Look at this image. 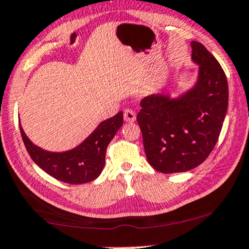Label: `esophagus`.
<instances>
[{"instance_id": "obj_1", "label": "esophagus", "mask_w": 249, "mask_h": 249, "mask_svg": "<svg viewBox=\"0 0 249 249\" xmlns=\"http://www.w3.org/2000/svg\"><path fill=\"white\" fill-rule=\"evenodd\" d=\"M124 119L125 122L127 123H133L135 122V119H137V116H135V112L133 110H131V109H126V110L124 111Z\"/></svg>"}]
</instances>
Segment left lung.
<instances>
[{
    "instance_id": "left-lung-1",
    "label": "left lung",
    "mask_w": 249,
    "mask_h": 249,
    "mask_svg": "<svg viewBox=\"0 0 249 249\" xmlns=\"http://www.w3.org/2000/svg\"><path fill=\"white\" fill-rule=\"evenodd\" d=\"M197 81L178 97L157 93L141 101L137 121L149 164L160 173L197 167L216 144L228 110L229 89L223 69L199 42H191Z\"/></svg>"
}]
</instances>
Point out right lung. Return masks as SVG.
Wrapping results in <instances>:
<instances>
[{
  "instance_id": "1",
  "label": "right lung",
  "mask_w": 249,
  "mask_h": 249,
  "mask_svg": "<svg viewBox=\"0 0 249 249\" xmlns=\"http://www.w3.org/2000/svg\"><path fill=\"white\" fill-rule=\"evenodd\" d=\"M123 125V111L106 119L77 147L67 151L53 152L33 143L20 126L25 147L36 165L52 178L69 184L91 182L101 174L105 166L106 150Z\"/></svg>"
}]
</instances>
